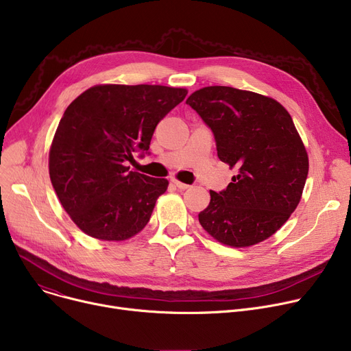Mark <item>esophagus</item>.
<instances>
[{"label":"esophagus","instance_id":"obj_1","mask_svg":"<svg viewBox=\"0 0 351 351\" xmlns=\"http://www.w3.org/2000/svg\"><path fill=\"white\" fill-rule=\"evenodd\" d=\"M172 180V183L176 186L178 189H180V191H184V189H189L191 186L189 184H186V183H182V182H179V180H176V179H171Z\"/></svg>","mask_w":351,"mask_h":351}]
</instances>
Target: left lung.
<instances>
[{
  "mask_svg": "<svg viewBox=\"0 0 351 351\" xmlns=\"http://www.w3.org/2000/svg\"><path fill=\"white\" fill-rule=\"evenodd\" d=\"M212 130L217 156L239 175L199 213L217 241L248 247L271 237L296 208L308 178L305 147L289 112L274 99L227 86L186 100Z\"/></svg>",
  "mask_w": 351,
  "mask_h": 351,
  "instance_id": "1",
  "label": "left lung"
}]
</instances>
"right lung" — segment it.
Wrapping results in <instances>:
<instances>
[{
    "label": "right lung",
    "mask_w": 351,
    "mask_h": 351,
    "mask_svg": "<svg viewBox=\"0 0 351 351\" xmlns=\"http://www.w3.org/2000/svg\"><path fill=\"white\" fill-rule=\"evenodd\" d=\"M188 95L167 86H95L70 103L49 152L53 189L77 227L107 241L127 240L149 221L167 179L130 171L149 154L158 123Z\"/></svg>",
    "instance_id": "right-lung-1"
}]
</instances>
